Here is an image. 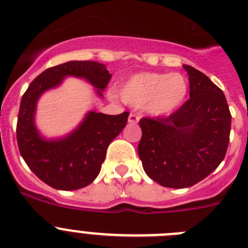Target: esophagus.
I'll use <instances>...</instances> for the list:
<instances>
[{
	"instance_id": "34e87169",
	"label": "esophagus",
	"mask_w": 248,
	"mask_h": 248,
	"mask_svg": "<svg viewBox=\"0 0 248 248\" xmlns=\"http://www.w3.org/2000/svg\"><path fill=\"white\" fill-rule=\"evenodd\" d=\"M139 119H140L139 115H137V114H130L128 118V122L129 124H137V123L139 122Z\"/></svg>"
}]
</instances>
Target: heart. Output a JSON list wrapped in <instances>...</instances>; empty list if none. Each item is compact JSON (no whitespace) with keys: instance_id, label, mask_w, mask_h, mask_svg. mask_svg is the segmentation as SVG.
I'll use <instances>...</instances> for the list:
<instances>
[{"instance_id":"heart-1","label":"heart","mask_w":248,"mask_h":248,"mask_svg":"<svg viewBox=\"0 0 248 248\" xmlns=\"http://www.w3.org/2000/svg\"><path fill=\"white\" fill-rule=\"evenodd\" d=\"M187 93L189 82L180 73L134 74L119 88L124 102L154 117L174 113L184 104Z\"/></svg>"}]
</instances>
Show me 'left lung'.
Listing matches in <instances>:
<instances>
[{
    "label": "left lung",
    "instance_id": "left-lung-1",
    "mask_svg": "<svg viewBox=\"0 0 248 248\" xmlns=\"http://www.w3.org/2000/svg\"><path fill=\"white\" fill-rule=\"evenodd\" d=\"M190 99L168 118H143L138 145L144 171L161 186L184 189L198 184L226 155L231 113L226 97L207 76L191 65Z\"/></svg>",
    "mask_w": 248,
    "mask_h": 248
}]
</instances>
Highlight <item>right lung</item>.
<instances>
[{
    "instance_id": "add662e5",
    "label": "right lung",
    "mask_w": 248,
    "mask_h": 248,
    "mask_svg": "<svg viewBox=\"0 0 248 248\" xmlns=\"http://www.w3.org/2000/svg\"><path fill=\"white\" fill-rule=\"evenodd\" d=\"M67 77L87 80L103 97L111 74L94 61H69L48 68L31 83L21 99L17 143L28 168L57 190H78L98 176L109 144L125 128L129 113L118 115L88 111L79 125L62 138L47 139L36 126L37 103L45 92L59 87Z\"/></svg>"
}]
</instances>
